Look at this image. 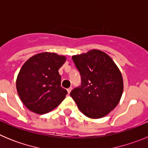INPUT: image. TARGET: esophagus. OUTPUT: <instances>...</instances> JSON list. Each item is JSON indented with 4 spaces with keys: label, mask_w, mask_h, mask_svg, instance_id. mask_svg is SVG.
<instances>
[{
    "label": "esophagus",
    "mask_w": 148,
    "mask_h": 148,
    "mask_svg": "<svg viewBox=\"0 0 148 148\" xmlns=\"http://www.w3.org/2000/svg\"><path fill=\"white\" fill-rule=\"evenodd\" d=\"M72 87H70V88H68L67 89V92H68V94H70V92H71V90H72Z\"/></svg>",
    "instance_id": "obj_1"
}]
</instances>
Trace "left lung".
I'll return each instance as SVG.
<instances>
[{"mask_svg": "<svg viewBox=\"0 0 148 148\" xmlns=\"http://www.w3.org/2000/svg\"><path fill=\"white\" fill-rule=\"evenodd\" d=\"M80 73L81 86L70 95L86 116L99 119L119 104L123 92L121 72L114 61L102 51L92 49L72 57Z\"/></svg>", "mask_w": 148, "mask_h": 148, "instance_id": "1", "label": "left lung"}]
</instances>
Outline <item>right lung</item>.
<instances>
[{
	"label": "right lung",
	"mask_w": 148,
	"mask_h": 148,
	"mask_svg": "<svg viewBox=\"0 0 148 148\" xmlns=\"http://www.w3.org/2000/svg\"><path fill=\"white\" fill-rule=\"evenodd\" d=\"M66 58L56 53L32 56L22 66L16 81L18 95L23 104L35 113L44 114L58 107L67 91L61 87L58 70Z\"/></svg>",
	"instance_id": "1"
}]
</instances>
